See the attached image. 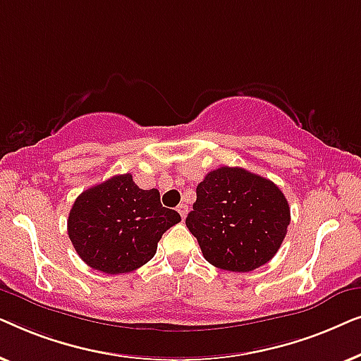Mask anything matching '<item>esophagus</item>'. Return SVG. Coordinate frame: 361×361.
Wrapping results in <instances>:
<instances>
[{
  "label": "esophagus",
  "mask_w": 361,
  "mask_h": 361,
  "mask_svg": "<svg viewBox=\"0 0 361 361\" xmlns=\"http://www.w3.org/2000/svg\"><path fill=\"white\" fill-rule=\"evenodd\" d=\"M177 212H179V214H180L182 220H185L187 212H189V207H187L185 204H179V205H177Z\"/></svg>",
  "instance_id": "obj_1"
}]
</instances>
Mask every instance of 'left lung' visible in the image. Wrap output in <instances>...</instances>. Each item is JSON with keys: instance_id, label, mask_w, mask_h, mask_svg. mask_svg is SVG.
Here are the masks:
<instances>
[{"instance_id": "1", "label": "left lung", "mask_w": 361, "mask_h": 361, "mask_svg": "<svg viewBox=\"0 0 361 361\" xmlns=\"http://www.w3.org/2000/svg\"><path fill=\"white\" fill-rule=\"evenodd\" d=\"M290 221L288 200L269 179L224 166L197 185L185 225L210 264L248 273L278 253Z\"/></svg>"}]
</instances>
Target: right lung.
I'll list each match as a JSON object with an SVG mask.
<instances>
[{
	"mask_svg": "<svg viewBox=\"0 0 361 361\" xmlns=\"http://www.w3.org/2000/svg\"><path fill=\"white\" fill-rule=\"evenodd\" d=\"M179 221L176 210L161 205L159 190H142L131 174H121L77 197L67 231L77 255L90 268L123 274L146 264L164 231Z\"/></svg>",
	"mask_w": 361,
	"mask_h": 361,
	"instance_id": "obj_1",
	"label": "right lung"
}]
</instances>
